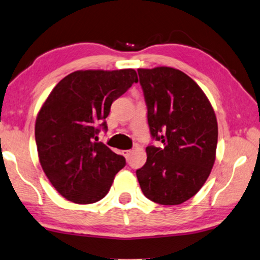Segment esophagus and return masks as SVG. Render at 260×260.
I'll return each mask as SVG.
<instances>
[{"instance_id": "1", "label": "esophagus", "mask_w": 260, "mask_h": 260, "mask_svg": "<svg viewBox=\"0 0 260 260\" xmlns=\"http://www.w3.org/2000/svg\"><path fill=\"white\" fill-rule=\"evenodd\" d=\"M131 153H132L131 149H127V151H123V155H125L126 158H128V156L131 155Z\"/></svg>"}]
</instances>
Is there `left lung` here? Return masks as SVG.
I'll return each mask as SVG.
<instances>
[{
    "mask_svg": "<svg viewBox=\"0 0 260 260\" xmlns=\"http://www.w3.org/2000/svg\"><path fill=\"white\" fill-rule=\"evenodd\" d=\"M149 131L164 147H146L137 171L146 198L179 205L203 187L215 161L218 123L210 100L185 73L171 67L138 69Z\"/></svg>",
    "mask_w": 260,
    "mask_h": 260,
    "instance_id": "obj_1",
    "label": "left lung"
}]
</instances>
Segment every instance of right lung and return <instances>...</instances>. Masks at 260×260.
Returning a JSON list of instances; mask_svg holds the SVG:
<instances>
[{
	"label": "right lung",
	"instance_id": "obj_1",
	"mask_svg": "<svg viewBox=\"0 0 260 260\" xmlns=\"http://www.w3.org/2000/svg\"><path fill=\"white\" fill-rule=\"evenodd\" d=\"M138 75L134 69L76 71L61 80L43 102L35 122L39 160L50 184L75 204H92L107 194L115 174L126 165L98 141L99 127L112 102Z\"/></svg>",
	"mask_w": 260,
	"mask_h": 260
}]
</instances>
